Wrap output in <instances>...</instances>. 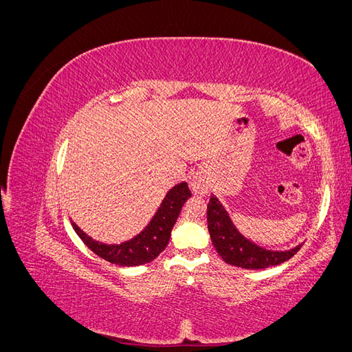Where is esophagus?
I'll use <instances>...</instances> for the list:
<instances>
[{
	"label": "esophagus",
	"mask_w": 352,
	"mask_h": 352,
	"mask_svg": "<svg viewBox=\"0 0 352 352\" xmlns=\"http://www.w3.org/2000/svg\"><path fill=\"white\" fill-rule=\"evenodd\" d=\"M190 189L197 195H206L208 192V180L201 173H197L190 180Z\"/></svg>",
	"instance_id": "esophagus-1"
}]
</instances>
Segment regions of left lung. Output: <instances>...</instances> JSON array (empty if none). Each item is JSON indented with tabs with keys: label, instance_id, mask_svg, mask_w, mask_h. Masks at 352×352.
Wrapping results in <instances>:
<instances>
[{
	"label": "left lung",
	"instance_id": "obj_1",
	"mask_svg": "<svg viewBox=\"0 0 352 352\" xmlns=\"http://www.w3.org/2000/svg\"><path fill=\"white\" fill-rule=\"evenodd\" d=\"M207 221L211 242L220 257L228 264L241 269L257 270L282 264L292 258L301 248V245H298L289 251H270L258 247L257 243L241 235L228 211L214 195H211L208 201Z\"/></svg>",
	"mask_w": 352,
	"mask_h": 352
}]
</instances>
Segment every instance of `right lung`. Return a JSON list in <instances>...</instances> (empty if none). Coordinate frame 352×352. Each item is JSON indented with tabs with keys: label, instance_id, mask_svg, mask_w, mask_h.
Returning a JSON list of instances; mask_svg holds the SVG:
<instances>
[{
	"label": "right lung",
	"instance_id": "1",
	"mask_svg": "<svg viewBox=\"0 0 352 352\" xmlns=\"http://www.w3.org/2000/svg\"><path fill=\"white\" fill-rule=\"evenodd\" d=\"M192 195L186 182L179 184L168 190L164 197L162 206L148 226L132 238L117 245H107L98 241H94L87 233L78 228L76 223L72 221V226L78 236L83 241L87 247L111 264L123 265V267H132V265H141L157 258L160 252H163L167 247L172 229L177 220L180 210H182L185 201Z\"/></svg>",
	"mask_w": 352,
	"mask_h": 352
}]
</instances>
